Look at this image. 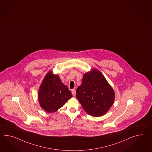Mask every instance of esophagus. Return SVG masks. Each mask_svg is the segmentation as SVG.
Wrapping results in <instances>:
<instances>
[{"label": "esophagus", "mask_w": 152, "mask_h": 152, "mask_svg": "<svg viewBox=\"0 0 152 152\" xmlns=\"http://www.w3.org/2000/svg\"><path fill=\"white\" fill-rule=\"evenodd\" d=\"M71 92H72L73 96H75V95H76V90L74 89H72L71 90Z\"/></svg>", "instance_id": "obj_1"}]
</instances>
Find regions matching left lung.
<instances>
[{"mask_svg": "<svg viewBox=\"0 0 152 152\" xmlns=\"http://www.w3.org/2000/svg\"><path fill=\"white\" fill-rule=\"evenodd\" d=\"M76 96L84 110L94 117L105 115L114 104L115 96L112 87L96 69L83 74Z\"/></svg>", "mask_w": 152, "mask_h": 152, "instance_id": "obj_1", "label": "left lung"}]
</instances>
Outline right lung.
<instances>
[{
	"label": "right lung",
	"mask_w": 152,
	"mask_h": 152,
	"mask_svg": "<svg viewBox=\"0 0 152 152\" xmlns=\"http://www.w3.org/2000/svg\"><path fill=\"white\" fill-rule=\"evenodd\" d=\"M72 97L70 91L61 81L59 76L49 71L38 89V99L41 107L46 112L53 113Z\"/></svg>",
	"instance_id": "obj_1"
}]
</instances>
